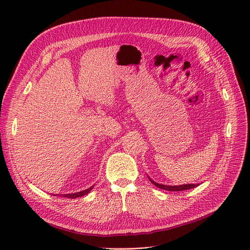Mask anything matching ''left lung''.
Masks as SVG:
<instances>
[{"instance_id":"8db88e82","label":"left lung","mask_w":250,"mask_h":250,"mask_svg":"<svg viewBox=\"0 0 250 250\" xmlns=\"http://www.w3.org/2000/svg\"><path fill=\"white\" fill-rule=\"evenodd\" d=\"M149 180L153 183L154 186H156L157 188H159L161 189H165V190H169V191H181V190H187V189H190L193 188H196L199 185H183V186H165V185H160V183H157L154 180H152L149 177Z\"/></svg>"}]
</instances>
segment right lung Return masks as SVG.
<instances>
[{"instance_id":"add662e5","label":"right lung","mask_w":250,"mask_h":250,"mask_svg":"<svg viewBox=\"0 0 250 250\" xmlns=\"http://www.w3.org/2000/svg\"><path fill=\"white\" fill-rule=\"evenodd\" d=\"M94 187V186H93ZM93 187H91L83 191H79V192H75V193H68V194H56L58 196H64V198H69V199H76V198H80V196L86 195L87 193H89L91 191V189L93 188Z\"/></svg>"}]
</instances>
